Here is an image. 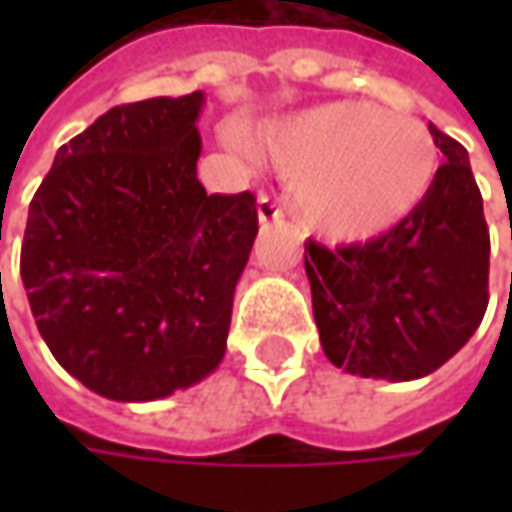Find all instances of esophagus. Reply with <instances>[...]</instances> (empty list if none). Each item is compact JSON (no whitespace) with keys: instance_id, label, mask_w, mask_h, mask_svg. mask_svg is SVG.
Returning a JSON list of instances; mask_svg holds the SVG:
<instances>
[{"instance_id":"obj_1","label":"esophagus","mask_w":512,"mask_h":512,"mask_svg":"<svg viewBox=\"0 0 512 512\" xmlns=\"http://www.w3.org/2000/svg\"><path fill=\"white\" fill-rule=\"evenodd\" d=\"M257 219H260L263 224L279 222V219H282V208H279L277 202L271 200V197L263 194V197L257 200Z\"/></svg>"}]
</instances>
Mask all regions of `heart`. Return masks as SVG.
<instances>
[{"label":"heart","instance_id":"heart-1","mask_svg":"<svg viewBox=\"0 0 512 512\" xmlns=\"http://www.w3.org/2000/svg\"><path fill=\"white\" fill-rule=\"evenodd\" d=\"M260 156L293 183V205L315 233L367 241L425 200L439 150L428 126L370 101H332L260 126Z\"/></svg>","mask_w":512,"mask_h":512}]
</instances>
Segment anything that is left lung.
Returning a JSON list of instances; mask_svg holds the SVG:
<instances>
[{"label": "left lung", "instance_id": "obj_1", "mask_svg": "<svg viewBox=\"0 0 512 512\" xmlns=\"http://www.w3.org/2000/svg\"><path fill=\"white\" fill-rule=\"evenodd\" d=\"M430 134L447 161L403 222L367 244H304L323 354L351 376H430L488 307L491 238L469 153L436 126Z\"/></svg>", "mask_w": 512, "mask_h": 512}]
</instances>
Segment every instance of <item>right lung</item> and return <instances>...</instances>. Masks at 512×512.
I'll return each instance as SVG.
<instances>
[{
  "mask_svg": "<svg viewBox=\"0 0 512 512\" xmlns=\"http://www.w3.org/2000/svg\"><path fill=\"white\" fill-rule=\"evenodd\" d=\"M205 93L115 106L29 202L21 282L54 359L95 395L150 403L222 365L255 197L197 180Z\"/></svg>",
  "mask_w": 512,
  "mask_h": 512,
  "instance_id": "1",
  "label": "right lung"
}]
</instances>
